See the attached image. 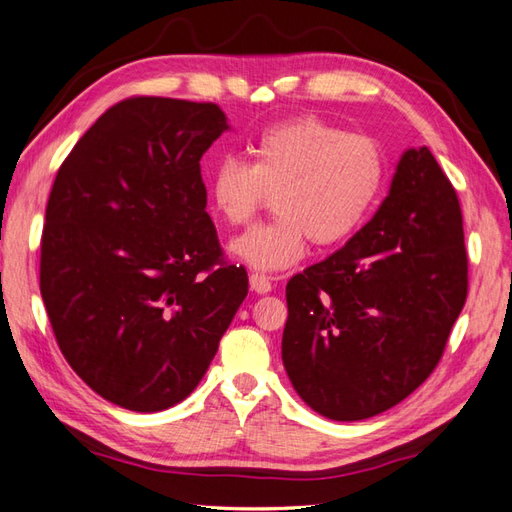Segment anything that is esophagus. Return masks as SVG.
Masks as SVG:
<instances>
[{
  "label": "esophagus",
  "mask_w": 512,
  "mask_h": 512,
  "mask_svg": "<svg viewBox=\"0 0 512 512\" xmlns=\"http://www.w3.org/2000/svg\"><path fill=\"white\" fill-rule=\"evenodd\" d=\"M248 283H251V288L257 294H268L272 290V281L266 275H259V272H253V275L248 277Z\"/></svg>",
  "instance_id": "obj_1"
}]
</instances>
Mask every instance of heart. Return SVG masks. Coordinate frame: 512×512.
Returning a JSON list of instances; mask_svg holds the SVG:
<instances>
[{
  "label": "heart",
  "mask_w": 512,
  "mask_h": 512,
  "mask_svg": "<svg viewBox=\"0 0 512 512\" xmlns=\"http://www.w3.org/2000/svg\"><path fill=\"white\" fill-rule=\"evenodd\" d=\"M248 154L251 163H216L209 198L224 222L242 227L275 194L277 218L229 244L231 255L255 270L294 266L310 240L323 248L349 240L386 187V157L373 137L349 135L310 115L268 126Z\"/></svg>",
  "instance_id": "1"
}]
</instances>
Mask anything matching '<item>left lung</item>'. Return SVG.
Here are the masks:
<instances>
[{"instance_id": "obj_1", "label": "left lung", "mask_w": 512, "mask_h": 512, "mask_svg": "<svg viewBox=\"0 0 512 512\" xmlns=\"http://www.w3.org/2000/svg\"><path fill=\"white\" fill-rule=\"evenodd\" d=\"M285 299V373L323 417H375L430 377L467 299L460 202L430 148L401 154L371 222Z\"/></svg>"}]
</instances>
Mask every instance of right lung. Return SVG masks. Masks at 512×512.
Here are the masks:
<instances>
[{"label": "right lung", "mask_w": 512, "mask_h": 512, "mask_svg": "<svg viewBox=\"0 0 512 512\" xmlns=\"http://www.w3.org/2000/svg\"><path fill=\"white\" fill-rule=\"evenodd\" d=\"M229 128L218 104L128 98L56 174L41 296L69 366L120 408L189 397L248 294L246 270L222 259L200 176Z\"/></svg>", "instance_id": "obj_1"}]
</instances>
